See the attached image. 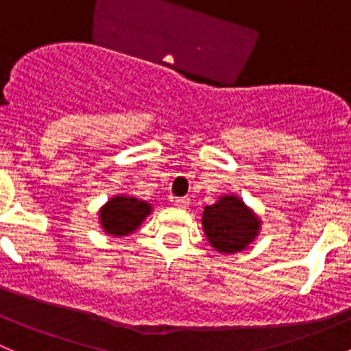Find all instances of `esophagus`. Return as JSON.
<instances>
[{"instance_id":"1","label":"esophagus","mask_w":351,"mask_h":351,"mask_svg":"<svg viewBox=\"0 0 351 351\" xmlns=\"http://www.w3.org/2000/svg\"><path fill=\"white\" fill-rule=\"evenodd\" d=\"M175 205L180 208H186L190 205V198L189 197H180L175 198Z\"/></svg>"}]
</instances>
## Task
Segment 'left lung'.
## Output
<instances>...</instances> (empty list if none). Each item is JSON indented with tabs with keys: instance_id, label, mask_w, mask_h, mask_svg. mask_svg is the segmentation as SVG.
I'll use <instances>...</instances> for the list:
<instances>
[{
	"instance_id": "8db88e82",
	"label": "left lung",
	"mask_w": 351,
	"mask_h": 351,
	"mask_svg": "<svg viewBox=\"0 0 351 351\" xmlns=\"http://www.w3.org/2000/svg\"><path fill=\"white\" fill-rule=\"evenodd\" d=\"M202 229L217 253L232 254L247 250L260 234L261 221L238 195H222L202 214Z\"/></svg>"
}]
</instances>
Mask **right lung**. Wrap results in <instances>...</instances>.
<instances>
[{"label": "right lung", "mask_w": 351, "mask_h": 351, "mask_svg": "<svg viewBox=\"0 0 351 351\" xmlns=\"http://www.w3.org/2000/svg\"><path fill=\"white\" fill-rule=\"evenodd\" d=\"M151 212L153 205L146 200L132 195H115L98 210V221L104 232L122 238L137 231Z\"/></svg>", "instance_id": "obj_1"}]
</instances>
